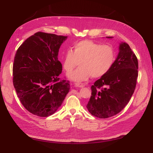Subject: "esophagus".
Here are the masks:
<instances>
[{"label": "esophagus", "instance_id": "esophagus-1", "mask_svg": "<svg viewBox=\"0 0 153 153\" xmlns=\"http://www.w3.org/2000/svg\"><path fill=\"white\" fill-rule=\"evenodd\" d=\"M75 86L78 87H84L85 85L84 84H82V83H75Z\"/></svg>", "mask_w": 153, "mask_h": 153}]
</instances>
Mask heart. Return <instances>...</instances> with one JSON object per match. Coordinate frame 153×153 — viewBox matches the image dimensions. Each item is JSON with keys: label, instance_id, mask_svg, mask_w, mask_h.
Masks as SVG:
<instances>
[{"label": "heart", "instance_id": "1", "mask_svg": "<svg viewBox=\"0 0 153 153\" xmlns=\"http://www.w3.org/2000/svg\"><path fill=\"white\" fill-rule=\"evenodd\" d=\"M116 58L114 48L110 45H101L91 40H82L73 46V51L67 50L64 54L63 67L66 71H73L79 62L80 67L68 75L74 81L87 80L91 76L100 78L112 69Z\"/></svg>", "mask_w": 153, "mask_h": 153}]
</instances>
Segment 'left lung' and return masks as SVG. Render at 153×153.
Wrapping results in <instances>:
<instances>
[{"mask_svg": "<svg viewBox=\"0 0 153 153\" xmlns=\"http://www.w3.org/2000/svg\"><path fill=\"white\" fill-rule=\"evenodd\" d=\"M119 50L112 69L91 87V96L87 108L92 115L100 119L112 117L121 112L136 87L138 73L136 55L126 43H120Z\"/></svg>", "mask_w": 153, "mask_h": 153, "instance_id": "1", "label": "left lung"}]
</instances>
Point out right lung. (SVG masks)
Listing matches in <instances>:
<instances>
[{
  "label": "right lung",
  "instance_id": "add662e5",
  "mask_svg": "<svg viewBox=\"0 0 153 153\" xmlns=\"http://www.w3.org/2000/svg\"><path fill=\"white\" fill-rule=\"evenodd\" d=\"M67 36L38 32L18 48L13 66V85L23 106L39 117L53 114L69 91L61 80L58 53Z\"/></svg>",
  "mask_w": 153,
  "mask_h": 153
}]
</instances>
